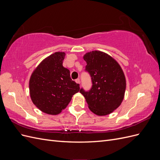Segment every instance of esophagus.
Masks as SVG:
<instances>
[{
    "label": "esophagus",
    "mask_w": 160,
    "mask_h": 160,
    "mask_svg": "<svg viewBox=\"0 0 160 160\" xmlns=\"http://www.w3.org/2000/svg\"><path fill=\"white\" fill-rule=\"evenodd\" d=\"M75 82L77 83H80V79H75Z\"/></svg>",
    "instance_id": "34e87169"
}]
</instances>
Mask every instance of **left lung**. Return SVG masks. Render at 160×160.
Returning <instances> with one entry per match:
<instances>
[{"instance_id": "1", "label": "left lung", "mask_w": 160, "mask_h": 160, "mask_svg": "<svg viewBox=\"0 0 160 160\" xmlns=\"http://www.w3.org/2000/svg\"><path fill=\"white\" fill-rule=\"evenodd\" d=\"M83 59L92 87L89 91L81 88L80 93L92 112L100 116L108 115L119 107L124 98L126 81L123 70L112 57L99 51L86 53Z\"/></svg>"}]
</instances>
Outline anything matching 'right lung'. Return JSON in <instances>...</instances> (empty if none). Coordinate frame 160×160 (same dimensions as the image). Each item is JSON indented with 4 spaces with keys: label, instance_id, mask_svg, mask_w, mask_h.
I'll list each match as a JSON object with an SVG mask.
<instances>
[{
    "label": "right lung",
    "instance_id": "add662e5",
    "mask_svg": "<svg viewBox=\"0 0 160 160\" xmlns=\"http://www.w3.org/2000/svg\"><path fill=\"white\" fill-rule=\"evenodd\" d=\"M65 56L63 52L53 53L38 65L31 76V100L47 114L60 113L80 89L79 84L71 79L69 70L62 66Z\"/></svg>",
    "mask_w": 160,
    "mask_h": 160
}]
</instances>
